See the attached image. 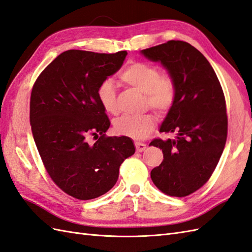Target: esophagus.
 <instances>
[{
  "mask_svg": "<svg viewBox=\"0 0 252 252\" xmlns=\"http://www.w3.org/2000/svg\"><path fill=\"white\" fill-rule=\"evenodd\" d=\"M134 145H136L137 152H139V153L143 152V151L146 149V144H144V143H141V142H136V143H134Z\"/></svg>",
  "mask_w": 252,
  "mask_h": 252,
  "instance_id": "1",
  "label": "esophagus"
}]
</instances>
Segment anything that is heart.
<instances>
[{
	"mask_svg": "<svg viewBox=\"0 0 252 252\" xmlns=\"http://www.w3.org/2000/svg\"><path fill=\"white\" fill-rule=\"evenodd\" d=\"M120 80L129 87L145 94L147 105L159 114L169 111L175 98V83L170 76L161 75L158 67L133 62L120 73ZM97 98L107 113L115 114L116 89L111 80L102 81L97 89ZM114 130L119 134L131 139L142 140L154 131L156 122L152 114L141 116L122 115L114 121Z\"/></svg>",
	"mask_w": 252,
	"mask_h": 252,
	"instance_id": "obj_1",
	"label": "heart"
}]
</instances>
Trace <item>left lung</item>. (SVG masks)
<instances>
[{"label":"left lung","mask_w":252,"mask_h":252,"mask_svg":"<svg viewBox=\"0 0 252 252\" xmlns=\"http://www.w3.org/2000/svg\"><path fill=\"white\" fill-rule=\"evenodd\" d=\"M160 63L175 83V98L159 131L173 139H155L163 160L151 171L155 186L172 197H186L210 180L228 133L225 99L213 67L186 41L170 40L141 50Z\"/></svg>","instance_id":"8db88e82"}]
</instances>
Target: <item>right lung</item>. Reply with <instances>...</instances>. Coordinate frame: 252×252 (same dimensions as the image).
I'll return each mask as SVG.
<instances>
[{"mask_svg":"<svg viewBox=\"0 0 252 252\" xmlns=\"http://www.w3.org/2000/svg\"><path fill=\"white\" fill-rule=\"evenodd\" d=\"M126 55L65 51L33 87L30 122L35 144L52 181L76 199L108 192L120 165L136 151L129 137H106L110 121L97 98L99 84L121 68ZM90 135L96 137L95 144L88 142Z\"/></svg>","mask_w":252,"mask_h":252,"instance_id":"add662e5","label":"right lung"}]
</instances>
